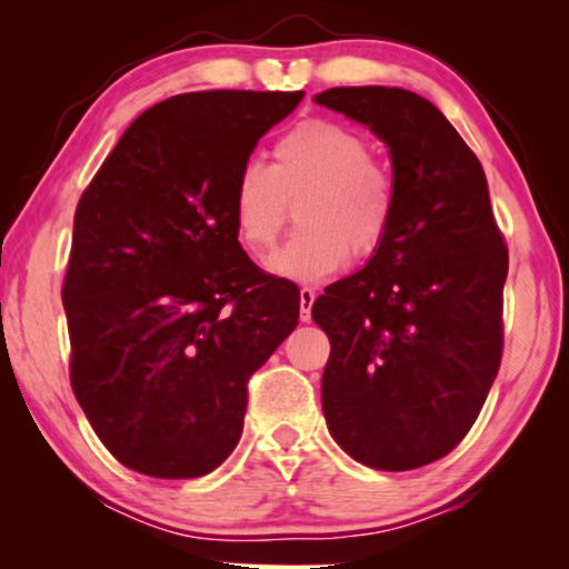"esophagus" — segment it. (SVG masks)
Returning a JSON list of instances; mask_svg holds the SVG:
<instances>
[{
	"instance_id": "1",
	"label": "esophagus",
	"mask_w": 569,
	"mask_h": 569,
	"mask_svg": "<svg viewBox=\"0 0 569 569\" xmlns=\"http://www.w3.org/2000/svg\"><path fill=\"white\" fill-rule=\"evenodd\" d=\"M313 302H316V290L302 287L300 290V318L302 321H310V308H313Z\"/></svg>"
}]
</instances>
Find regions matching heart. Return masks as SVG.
<instances>
[{
    "mask_svg": "<svg viewBox=\"0 0 569 569\" xmlns=\"http://www.w3.org/2000/svg\"><path fill=\"white\" fill-rule=\"evenodd\" d=\"M274 166L246 162L230 191L232 228L253 253H267L298 204L290 243L269 267L298 282H321L355 261L383 251L399 214V183L360 131L345 123L306 119L277 139Z\"/></svg>",
    "mask_w": 569,
    "mask_h": 569,
    "instance_id": "obj_1",
    "label": "heart"
}]
</instances>
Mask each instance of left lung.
I'll return each instance as SVG.
<instances>
[{
	"mask_svg": "<svg viewBox=\"0 0 569 569\" xmlns=\"http://www.w3.org/2000/svg\"><path fill=\"white\" fill-rule=\"evenodd\" d=\"M316 103L368 123L399 183L383 251L310 310L331 341L323 417L355 461L419 469L466 438L500 370L508 246L481 162L430 100L376 84Z\"/></svg>",
	"mask_w": 569,
	"mask_h": 569,
	"instance_id": "8db88e82",
	"label": "left lung"
}]
</instances>
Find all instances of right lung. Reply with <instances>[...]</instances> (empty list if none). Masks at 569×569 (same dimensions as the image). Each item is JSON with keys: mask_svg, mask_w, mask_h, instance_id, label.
<instances>
[{"mask_svg": "<svg viewBox=\"0 0 569 569\" xmlns=\"http://www.w3.org/2000/svg\"><path fill=\"white\" fill-rule=\"evenodd\" d=\"M295 92L204 90L123 131L82 191L64 287L69 380L131 471L204 477L238 446L248 380L290 337L300 290L238 243L230 191Z\"/></svg>", "mask_w": 569, "mask_h": 569, "instance_id": "1", "label": "right lung"}]
</instances>
